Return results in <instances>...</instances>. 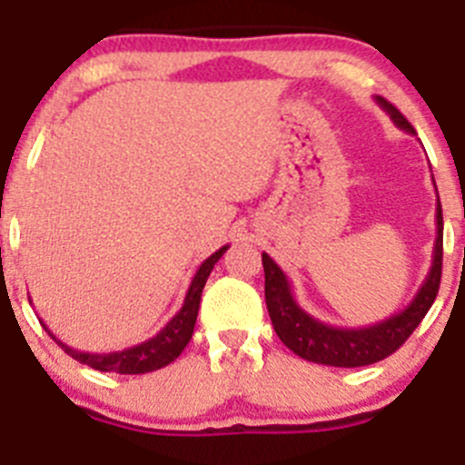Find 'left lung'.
I'll return each mask as SVG.
<instances>
[{
    "label": "left lung",
    "mask_w": 465,
    "mask_h": 465,
    "mask_svg": "<svg viewBox=\"0 0 465 465\" xmlns=\"http://www.w3.org/2000/svg\"><path fill=\"white\" fill-rule=\"evenodd\" d=\"M378 106L387 113L391 123L401 127L403 132L415 134L412 124L401 115L399 108L394 104H389L387 99L375 97ZM436 185V183H433ZM436 245H433V262L426 280L421 282L420 292L415 299L405 305L403 311L396 315L387 317V320L378 322V324L361 326V329H342V326L324 324V322L315 320L312 315L296 303L294 294H292V284L287 275L282 273L278 263L262 252L263 263V294H266V308H269L271 322L278 333L280 341L290 347L292 352L299 354L301 359L312 363H324V366H338V368H357L368 366V363L382 361L389 354H394L401 345L410 338V333L415 331L429 308L433 305L438 296V287H440L442 275V208L440 199H438L436 208Z\"/></svg>",
    "instance_id": "8db88e82"
}]
</instances>
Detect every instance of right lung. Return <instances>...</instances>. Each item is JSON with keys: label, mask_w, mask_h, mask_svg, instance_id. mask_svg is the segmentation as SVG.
Segmentation results:
<instances>
[{"label": "right lung", "mask_w": 465, "mask_h": 465, "mask_svg": "<svg viewBox=\"0 0 465 465\" xmlns=\"http://www.w3.org/2000/svg\"><path fill=\"white\" fill-rule=\"evenodd\" d=\"M229 245L220 248L217 252H213L206 262L199 266V271L192 278L190 290L185 294V303L162 329L157 336L148 338V341L139 342V345L127 347V350H118V352H81V350H74L66 342L57 341L53 333L48 331V326L44 324L45 331L53 336V341H57V345H62L69 357H74L76 361L85 363V366L94 368V371H102V373H120V375H141V373H153L157 368L169 366L171 361L181 357V352L190 342L192 333H194L196 315H199V303H202V292L203 284H206L208 275H211L213 266L217 263V259L227 252Z\"/></svg>", "instance_id": "1"}]
</instances>
